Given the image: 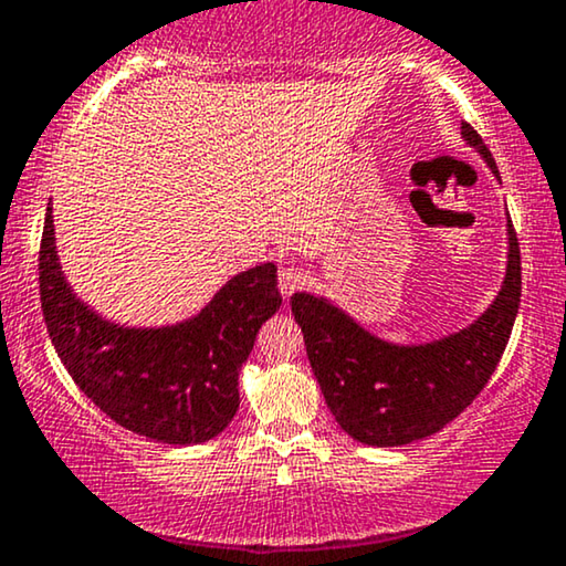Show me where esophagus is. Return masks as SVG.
<instances>
[{
	"label": "esophagus",
	"instance_id": "esophagus-1",
	"mask_svg": "<svg viewBox=\"0 0 566 566\" xmlns=\"http://www.w3.org/2000/svg\"><path fill=\"white\" fill-rule=\"evenodd\" d=\"M306 283H308V275L301 268L289 265V268H283L281 273H277V289H281L283 296H291V293L301 291Z\"/></svg>",
	"mask_w": 566,
	"mask_h": 566
}]
</instances>
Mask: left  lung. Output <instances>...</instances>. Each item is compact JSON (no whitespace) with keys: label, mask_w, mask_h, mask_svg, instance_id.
I'll return each mask as SVG.
<instances>
[{"label":"left lung","mask_w":566,"mask_h":566,"mask_svg":"<svg viewBox=\"0 0 566 566\" xmlns=\"http://www.w3.org/2000/svg\"><path fill=\"white\" fill-rule=\"evenodd\" d=\"M461 136L500 177L490 149L469 123ZM505 283L467 329L428 345L384 343L343 308L312 293H293L291 312L324 401L347 436L366 446H405L443 430L479 397L505 353L521 306V247L507 221Z\"/></svg>","instance_id":"1"}]
</instances>
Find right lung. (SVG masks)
Returning <instances> with one entry per match:
<instances>
[{"instance_id": "obj_1", "label": "right lung", "mask_w": 566, "mask_h": 566, "mask_svg": "<svg viewBox=\"0 0 566 566\" xmlns=\"http://www.w3.org/2000/svg\"><path fill=\"white\" fill-rule=\"evenodd\" d=\"M38 273L45 327L74 384L111 420L169 446L206 443L234 420L239 370L262 322L281 308L277 270L265 262L231 277L203 312L175 327L105 322L64 281L51 203Z\"/></svg>"}]
</instances>
